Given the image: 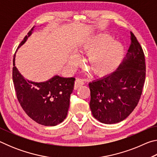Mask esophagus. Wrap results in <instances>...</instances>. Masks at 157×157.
Returning a JSON list of instances; mask_svg holds the SVG:
<instances>
[{"mask_svg": "<svg viewBox=\"0 0 157 157\" xmlns=\"http://www.w3.org/2000/svg\"><path fill=\"white\" fill-rule=\"evenodd\" d=\"M84 84V82L81 79H77L75 81V84H74V89L77 90L79 87H81Z\"/></svg>", "mask_w": 157, "mask_h": 157, "instance_id": "1", "label": "esophagus"}]
</instances>
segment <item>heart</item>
I'll list each match as a JSON object with an SVG mask.
<instances>
[{
  "label": "heart",
  "instance_id": "heart-1",
  "mask_svg": "<svg viewBox=\"0 0 157 157\" xmlns=\"http://www.w3.org/2000/svg\"><path fill=\"white\" fill-rule=\"evenodd\" d=\"M80 51L87 55L86 65L98 76H105L112 73L123 60L124 48L120 42L113 40L111 35L100 33L86 39ZM81 62L78 57L71 62V68L74 70Z\"/></svg>",
  "mask_w": 157,
  "mask_h": 157
}]
</instances>
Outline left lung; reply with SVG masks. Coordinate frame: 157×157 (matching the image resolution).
I'll list each match as a JSON object with an SVG mask.
<instances>
[{
    "mask_svg": "<svg viewBox=\"0 0 157 157\" xmlns=\"http://www.w3.org/2000/svg\"><path fill=\"white\" fill-rule=\"evenodd\" d=\"M126 57L115 72L89 84V107L95 119L114 124L125 119L136 107L145 79V55L131 32Z\"/></svg>",
    "mask_w": 157,
    "mask_h": 157,
    "instance_id": "8db88e82",
    "label": "left lung"
}]
</instances>
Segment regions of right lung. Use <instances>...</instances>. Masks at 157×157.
<instances>
[{"mask_svg":"<svg viewBox=\"0 0 157 157\" xmlns=\"http://www.w3.org/2000/svg\"><path fill=\"white\" fill-rule=\"evenodd\" d=\"M34 27L21 42L18 49L25 43ZM13 59L12 78L18 102L27 115L45 126H55L64 120L70 105L74 78L55 75L45 82H34L21 75Z\"/></svg>","mask_w":157,"mask_h":157,"instance_id":"right-lung-1","label":"right lung"}]
</instances>
